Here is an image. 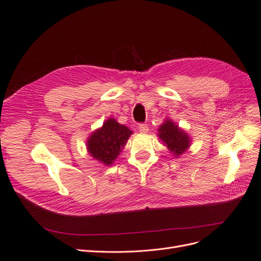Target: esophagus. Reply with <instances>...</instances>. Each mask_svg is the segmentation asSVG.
Masks as SVG:
<instances>
[{"label": "esophagus", "instance_id": "obj_1", "mask_svg": "<svg viewBox=\"0 0 261 261\" xmlns=\"http://www.w3.org/2000/svg\"><path fill=\"white\" fill-rule=\"evenodd\" d=\"M138 129H139V132H140L141 134H147L148 130H149V127H148L147 124H140V125L138 126Z\"/></svg>", "mask_w": 261, "mask_h": 261}]
</instances>
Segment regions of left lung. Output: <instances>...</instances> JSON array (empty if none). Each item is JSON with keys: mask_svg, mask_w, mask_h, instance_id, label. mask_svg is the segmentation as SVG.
I'll use <instances>...</instances> for the list:
<instances>
[{"mask_svg": "<svg viewBox=\"0 0 261 261\" xmlns=\"http://www.w3.org/2000/svg\"><path fill=\"white\" fill-rule=\"evenodd\" d=\"M158 132H159L158 137L175 158L186 152L192 145V137L170 118L164 120L158 128Z\"/></svg>", "mask_w": 261, "mask_h": 261, "instance_id": "8db88e82", "label": "left lung"}]
</instances>
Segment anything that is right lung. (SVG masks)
Returning a JSON list of instances; mask_svg holds the SVG:
<instances>
[{
  "instance_id": "right-lung-1",
  "label": "right lung",
  "mask_w": 261,
  "mask_h": 261,
  "mask_svg": "<svg viewBox=\"0 0 261 261\" xmlns=\"http://www.w3.org/2000/svg\"><path fill=\"white\" fill-rule=\"evenodd\" d=\"M132 134L128 127L110 117L87 138V150L94 160L109 167L120 155Z\"/></svg>"
}]
</instances>
